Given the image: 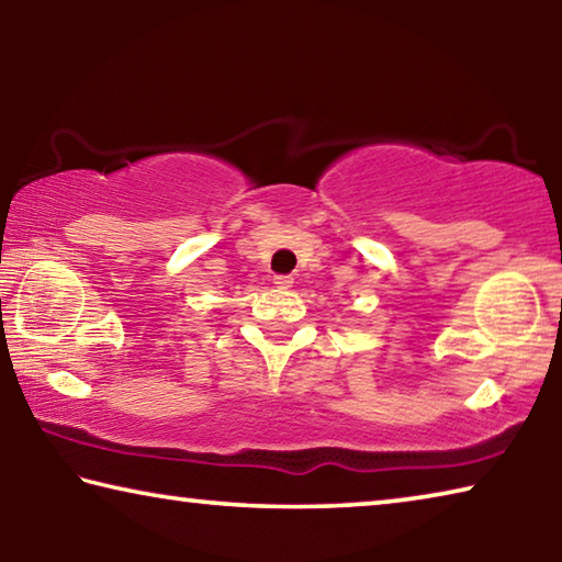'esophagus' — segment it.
Segmentation results:
<instances>
[{"mask_svg":"<svg viewBox=\"0 0 562 562\" xmlns=\"http://www.w3.org/2000/svg\"><path fill=\"white\" fill-rule=\"evenodd\" d=\"M294 284V280L290 278V274H278V278H274V288H280V290H290Z\"/></svg>","mask_w":562,"mask_h":562,"instance_id":"34e87169","label":"esophagus"}]
</instances>
